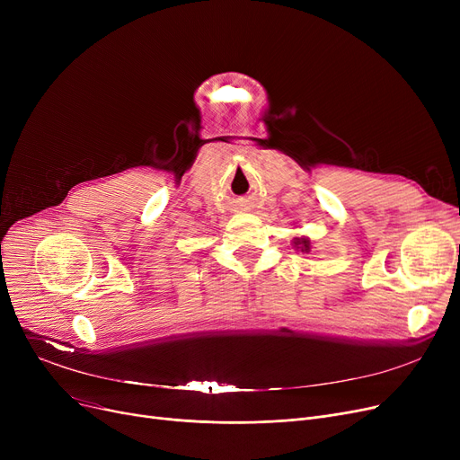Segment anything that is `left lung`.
I'll list each match as a JSON object with an SVG mask.
<instances>
[{
    "mask_svg": "<svg viewBox=\"0 0 460 460\" xmlns=\"http://www.w3.org/2000/svg\"><path fill=\"white\" fill-rule=\"evenodd\" d=\"M295 246L300 248L302 252H309V240L307 238H296L295 240Z\"/></svg>",
    "mask_w": 460,
    "mask_h": 460,
    "instance_id": "1",
    "label": "left lung"
}]
</instances>
